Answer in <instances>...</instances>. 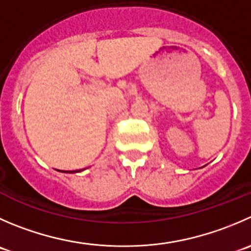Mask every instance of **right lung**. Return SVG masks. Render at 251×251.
Returning <instances> with one entry per match:
<instances>
[{"mask_svg":"<svg viewBox=\"0 0 251 251\" xmlns=\"http://www.w3.org/2000/svg\"><path fill=\"white\" fill-rule=\"evenodd\" d=\"M61 172H65V170H61ZM77 172H81V170H74V172H65V173H77Z\"/></svg>","mask_w":251,"mask_h":251,"instance_id":"right-lung-1","label":"right lung"}]
</instances>
